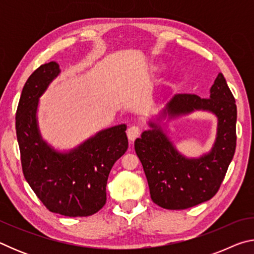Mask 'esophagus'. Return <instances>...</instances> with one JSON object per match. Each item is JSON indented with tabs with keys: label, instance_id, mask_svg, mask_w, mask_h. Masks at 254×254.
Masks as SVG:
<instances>
[{
	"label": "esophagus",
	"instance_id": "obj_1",
	"mask_svg": "<svg viewBox=\"0 0 254 254\" xmlns=\"http://www.w3.org/2000/svg\"><path fill=\"white\" fill-rule=\"evenodd\" d=\"M127 134L128 140H130V142H133L137 136L140 135V128L139 127H135V126H132L127 128Z\"/></svg>",
	"mask_w": 254,
	"mask_h": 254
}]
</instances>
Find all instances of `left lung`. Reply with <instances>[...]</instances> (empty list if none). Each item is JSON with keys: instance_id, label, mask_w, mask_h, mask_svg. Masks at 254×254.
Wrapping results in <instances>:
<instances>
[{"instance_id": "obj_1", "label": "left lung", "mask_w": 254, "mask_h": 254, "mask_svg": "<svg viewBox=\"0 0 254 254\" xmlns=\"http://www.w3.org/2000/svg\"><path fill=\"white\" fill-rule=\"evenodd\" d=\"M207 111L217 118L216 139L209 152L199 158L180 153L161 124L149 121L134 142L143 166L153 203L166 209H185L209 200L220 189L236 147V105L223 74L210 87L209 97L194 94L175 95L160 112L158 121Z\"/></svg>"}]
</instances>
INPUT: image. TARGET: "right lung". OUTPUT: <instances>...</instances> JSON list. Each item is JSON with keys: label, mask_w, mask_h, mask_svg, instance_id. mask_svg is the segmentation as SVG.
<instances>
[{"label": "right lung", "mask_w": 254, "mask_h": 254, "mask_svg": "<svg viewBox=\"0 0 254 254\" xmlns=\"http://www.w3.org/2000/svg\"><path fill=\"white\" fill-rule=\"evenodd\" d=\"M60 74L50 62L32 72L24 84L15 115L24 178L50 212L69 217L89 216L106 203V184L112 167L127 150V126L97 132L66 152L42 139L38 127L39 98Z\"/></svg>", "instance_id": "add662e5"}]
</instances>
